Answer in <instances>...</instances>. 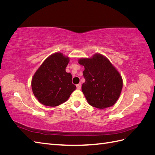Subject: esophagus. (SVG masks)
I'll list each match as a JSON object with an SVG mask.
<instances>
[{"mask_svg": "<svg viewBox=\"0 0 155 155\" xmlns=\"http://www.w3.org/2000/svg\"><path fill=\"white\" fill-rule=\"evenodd\" d=\"M76 87H77L78 89H79V90H80V89L81 88V83H79L78 85H76Z\"/></svg>", "mask_w": 155, "mask_h": 155, "instance_id": "1", "label": "esophagus"}]
</instances>
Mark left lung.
I'll list each match as a JSON object with an SVG mask.
<instances>
[{"mask_svg": "<svg viewBox=\"0 0 155 155\" xmlns=\"http://www.w3.org/2000/svg\"><path fill=\"white\" fill-rule=\"evenodd\" d=\"M78 63L85 68V82L81 90L89 105L100 109L114 105L122 90L123 80L110 61L96 54L90 58L79 59Z\"/></svg>", "mask_w": 155, "mask_h": 155, "instance_id": "obj_1", "label": "left lung"}]
</instances>
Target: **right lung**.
<instances>
[{"instance_id": "obj_1", "label": "right lung", "mask_w": 155, "mask_h": 155, "mask_svg": "<svg viewBox=\"0 0 155 155\" xmlns=\"http://www.w3.org/2000/svg\"><path fill=\"white\" fill-rule=\"evenodd\" d=\"M70 61L62 53L50 55L37 70L31 79L33 93L41 104L56 107L67 101L76 87L72 74L66 72Z\"/></svg>"}]
</instances>
